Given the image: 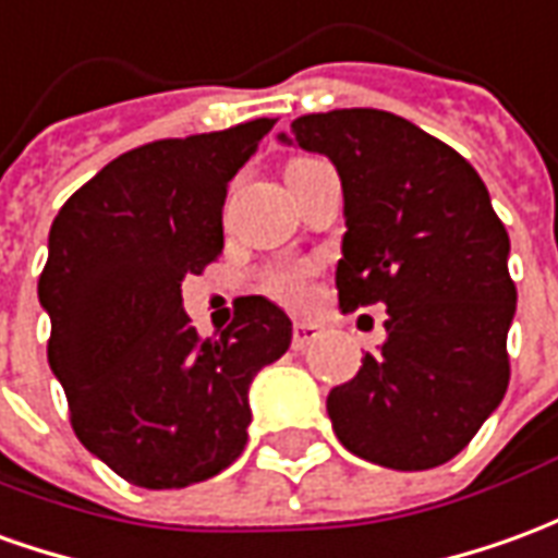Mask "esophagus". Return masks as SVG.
<instances>
[{"label":"esophagus","instance_id":"1","mask_svg":"<svg viewBox=\"0 0 558 558\" xmlns=\"http://www.w3.org/2000/svg\"><path fill=\"white\" fill-rule=\"evenodd\" d=\"M319 335H323V329H319L317 323H295L292 326V347L295 350H305L311 341H317Z\"/></svg>","mask_w":558,"mask_h":558}]
</instances>
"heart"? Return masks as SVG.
Returning a JSON list of instances; mask_svg holds the SVG:
<instances>
[{"label":"heart","mask_w":558,"mask_h":558,"mask_svg":"<svg viewBox=\"0 0 558 558\" xmlns=\"http://www.w3.org/2000/svg\"><path fill=\"white\" fill-rule=\"evenodd\" d=\"M266 290L283 305H305L311 299V275L305 266H280L268 271Z\"/></svg>","instance_id":"1"}]
</instances>
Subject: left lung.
Returning <instances> with one entry per match:
<instances>
[{"instance_id": "8db88e82", "label": "left lung", "mask_w": 558, "mask_h": 558, "mask_svg": "<svg viewBox=\"0 0 558 558\" xmlns=\"http://www.w3.org/2000/svg\"><path fill=\"white\" fill-rule=\"evenodd\" d=\"M278 142L323 154L341 178V311L387 305V341L326 399L338 441L392 471L450 462L510 380V239L481 174L377 108L299 117Z\"/></svg>"}]
</instances>
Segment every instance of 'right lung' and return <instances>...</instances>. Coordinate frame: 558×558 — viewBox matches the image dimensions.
<instances>
[{
    "instance_id": "1",
    "label": "right lung",
    "mask_w": 558,
    "mask_h": 558,
    "mask_svg": "<svg viewBox=\"0 0 558 558\" xmlns=\"http://www.w3.org/2000/svg\"><path fill=\"white\" fill-rule=\"evenodd\" d=\"M275 120L144 144L111 159L57 214L38 302L48 362L77 441L123 481L181 489L247 444V389L287 353L290 317L247 295L217 341L198 338L186 275L223 253L226 186Z\"/></svg>"
}]
</instances>
